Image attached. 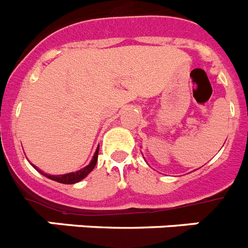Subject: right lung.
<instances>
[{
	"label": "right lung",
	"mask_w": 248,
	"mask_h": 248,
	"mask_svg": "<svg viewBox=\"0 0 248 248\" xmlns=\"http://www.w3.org/2000/svg\"><path fill=\"white\" fill-rule=\"evenodd\" d=\"M98 148H100V146H98L97 150H96V152H94L93 157H92V161L88 163L86 167H83V169L79 170V171L71 172V173H66V175H59V176L47 175V173L42 172L41 170H38L34 165H32V166H33L34 169L37 170L40 173H42L44 176L48 177L49 180H53V181H56V182H60V184H64V185L76 184V182H79L81 180H83V178H85L86 176H87L88 173H90V172L94 169V166H96V163H97V158H98Z\"/></svg>",
	"instance_id": "add662e5"
}]
</instances>
